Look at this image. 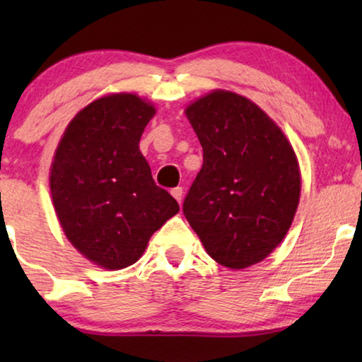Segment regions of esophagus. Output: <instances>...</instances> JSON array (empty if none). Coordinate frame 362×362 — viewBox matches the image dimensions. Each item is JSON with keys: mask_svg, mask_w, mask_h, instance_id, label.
I'll return each mask as SVG.
<instances>
[{"mask_svg": "<svg viewBox=\"0 0 362 362\" xmlns=\"http://www.w3.org/2000/svg\"><path fill=\"white\" fill-rule=\"evenodd\" d=\"M171 194L181 204V202H182V187H175V189H171Z\"/></svg>", "mask_w": 362, "mask_h": 362, "instance_id": "obj_1", "label": "esophagus"}]
</instances>
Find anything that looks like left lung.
Returning <instances> with one entry per match:
<instances>
[{
    "label": "left lung",
    "instance_id": "1",
    "mask_svg": "<svg viewBox=\"0 0 362 362\" xmlns=\"http://www.w3.org/2000/svg\"><path fill=\"white\" fill-rule=\"evenodd\" d=\"M202 168L182 212L207 254L227 269L259 264L284 240L300 202L296 155L249 98L214 90L186 108Z\"/></svg>",
    "mask_w": 362,
    "mask_h": 362
}]
</instances>
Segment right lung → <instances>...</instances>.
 Instances as JSON below:
<instances>
[{
    "label": "right lung",
    "mask_w": 362,
    "mask_h": 362,
    "mask_svg": "<svg viewBox=\"0 0 362 362\" xmlns=\"http://www.w3.org/2000/svg\"><path fill=\"white\" fill-rule=\"evenodd\" d=\"M156 110L135 93H110L82 108L59 141L49 186L64 234L107 270L135 264L180 204L155 185L140 151Z\"/></svg>",
    "instance_id": "right-lung-1"
}]
</instances>
